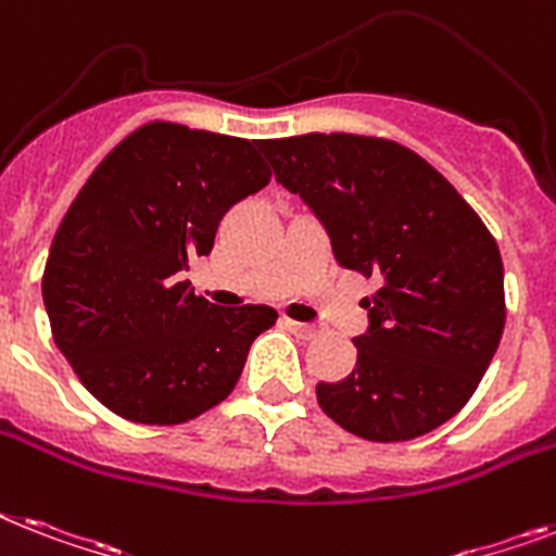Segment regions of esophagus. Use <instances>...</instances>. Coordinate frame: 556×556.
I'll return each instance as SVG.
<instances>
[{"instance_id": "obj_1", "label": "esophagus", "mask_w": 556, "mask_h": 556, "mask_svg": "<svg viewBox=\"0 0 556 556\" xmlns=\"http://www.w3.org/2000/svg\"><path fill=\"white\" fill-rule=\"evenodd\" d=\"M282 325H286V328H291L293 333H300V337H314V333H317V328H314V325H308V323H296V319H282Z\"/></svg>"}]
</instances>
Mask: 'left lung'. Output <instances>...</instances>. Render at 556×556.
<instances>
[{
    "instance_id": "left-lung-1",
    "label": "left lung",
    "mask_w": 556,
    "mask_h": 556,
    "mask_svg": "<svg viewBox=\"0 0 556 556\" xmlns=\"http://www.w3.org/2000/svg\"><path fill=\"white\" fill-rule=\"evenodd\" d=\"M279 185L314 211L333 260L380 291L359 305L356 368L319 382V408L371 442L448 422L480 386L505 325L503 260L482 219L422 156L391 139H263Z\"/></svg>"
}]
</instances>
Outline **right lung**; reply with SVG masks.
<instances>
[{
  "mask_svg": "<svg viewBox=\"0 0 556 556\" xmlns=\"http://www.w3.org/2000/svg\"><path fill=\"white\" fill-rule=\"evenodd\" d=\"M268 179L260 139L174 122L137 128L88 176L53 237L42 300L53 342L105 408L179 426L231 394L277 311L214 305L185 270Z\"/></svg>",
  "mask_w": 556,
  "mask_h": 556,
  "instance_id": "add662e5",
  "label": "right lung"
}]
</instances>
